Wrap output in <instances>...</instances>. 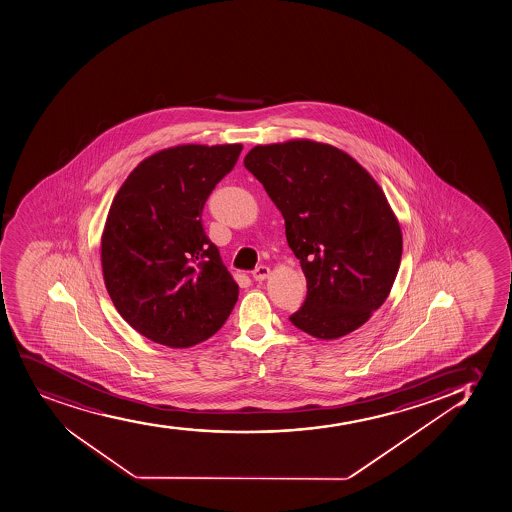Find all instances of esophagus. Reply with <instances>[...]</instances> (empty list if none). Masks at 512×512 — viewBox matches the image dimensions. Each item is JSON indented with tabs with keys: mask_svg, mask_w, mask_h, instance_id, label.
<instances>
[{
	"mask_svg": "<svg viewBox=\"0 0 512 512\" xmlns=\"http://www.w3.org/2000/svg\"><path fill=\"white\" fill-rule=\"evenodd\" d=\"M270 269L267 267V265H259L257 269L253 270L252 277L255 279V281H265L267 277H269Z\"/></svg>",
	"mask_w": 512,
	"mask_h": 512,
	"instance_id": "34e87169",
	"label": "esophagus"
}]
</instances>
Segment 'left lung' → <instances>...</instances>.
<instances>
[{"instance_id": "obj_1", "label": "left lung", "mask_w": 512, "mask_h": 512, "mask_svg": "<svg viewBox=\"0 0 512 512\" xmlns=\"http://www.w3.org/2000/svg\"><path fill=\"white\" fill-rule=\"evenodd\" d=\"M243 164L284 216L306 275L292 325L321 340L360 328L384 304L401 264V228L379 184L343 150L311 140L257 145Z\"/></svg>"}]
</instances>
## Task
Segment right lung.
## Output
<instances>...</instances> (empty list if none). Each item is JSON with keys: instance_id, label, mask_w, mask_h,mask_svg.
Here are the masks:
<instances>
[{"instance_id": "obj_1", "label": "right lung", "mask_w": 512, "mask_h": 512, "mask_svg": "<svg viewBox=\"0 0 512 512\" xmlns=\"http://www.w3.org/2000/svg\"><path fill=\"white\" fill-rule=\"evenodd\" d=\"M242 149L160 150L133 169L111 203L101 237L106 289L121 318L155 343L198 345L225 325L237 303V282L201 215Z\"/></svg>"}]
</instances>
